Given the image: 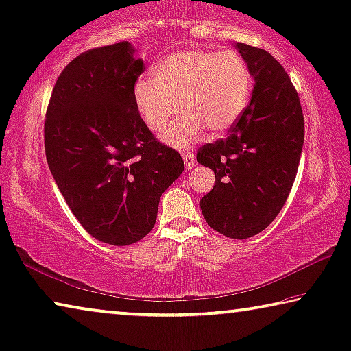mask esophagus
I'll return each instance as SVG.
<instances>
[{
	"label": "esophagus",
	"instance_id": "34e87169",
	"mask_svg": "<svg viewBox=\"0 0 351 351\" xmlns=\"http://www.w3.org/2000/svg\"><path fill=\"white\" fill-rule=\"evenodd\" d=\"M182 159H184V165H186V169L187 170H191L192 167H195V158H193V156L187 152V149H182Z\"/></svg>",
	"mask_w": 351,
	"mask_h": 351
}]
</instances>
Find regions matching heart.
Returning <instances> with one entry per match:
<instances>
[{
	"mask_svg": "<svg viewBox=\"0 0 351 351\" xmlns=\"http://www.w3.org/2000/svg\"><path fill=\"white\" fill-rule=\"evenodd\" d=\"M253 88L252 71L241 54L209 49H184L167 56L154 66L153 77L134 84L132 97L138 117L153 132H162L184 110L164 141L187 147L203 136L223 134L247 110Z\"/></svg>",
	"mask_w": 351,
	"mask_h": 351,
	"instance_id": "obj_1",
	"label": "heart"
}]
</instances>
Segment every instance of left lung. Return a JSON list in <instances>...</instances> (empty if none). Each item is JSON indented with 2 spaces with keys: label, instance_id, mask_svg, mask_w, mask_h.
I'll return each instance as SVG.
<instances>
[{
  "label": "left lung",
  "instance_id": "8db88e82",
  "mask_svg": "<svg viewBox=\"0 0 351 351\" xmlns=\"http://www.w3.org/2000/svg\"><path fill=\"white\" fill-rule=\"evenodd\" d=\"M254 80L252 99L230 134L206 143L197 160L215 175L199 206L208 225L231 239L264 231L285 206L304 141L298 93L282 65L263 48L237 42Z\"/></svg>",
  "mask_w": 351,
  "mask_h": 351
}]
</instances>
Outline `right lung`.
<instances>
[{
  "label": "right lung",
  "instance_id": "right-lung-1",
  "mask_svg": "<svg viewBox=\"0 0 351 351\" xmlns=\"http://www.w3.org/2000/svg\"><path fill=\"white\" fill-rule=\"evenodd\" d=\"M128 42L92 48L65 66L45 117V154L56 184L82 228L109 245L153 230L160 195L184 170L138 117L143 73Z\"/></svg>",
  "mask_w": 351,
  "mask_h": 351
}]
</instances>
